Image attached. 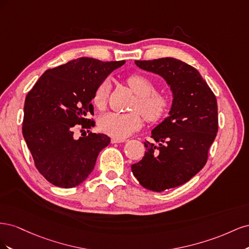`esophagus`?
<instances>
[{
    "mask_svg": "<svg viewBox=\"0 0 249 249\" xmlns=\"http://www.w3.org/2000/svg\"><path fill=\"white\" fill-rule=\"evenodd\" d=\"M126 140L124 139V138H116V137H113L111 139V142L112 143H120V142H125Z\"/></svg>",
    "mask_w": 249,
    "mask_h": 249,
    "instance_id": "esophagus-1",
    "label": "esophagus"
}]
</instances>
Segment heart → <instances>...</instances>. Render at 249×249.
Masks as SVG:
<instances>
[{
	"label": "heart",
	"instance_id": "b5f03b06",
	"mask_svg": "<svg viewBox=\"0 0 249 249\" xmlns=\"http://www.w3.org/2000/svg\"><path fill=\"white\" fill-rule=\"evenodd\" d=\"M127 85L136 94L137 101L134 109L140 110L150 123H158L166 116L172 108L173 100L167 93H155L156 84L154 81L144 74L134 73L127 77ZM110 85L108 81L101 82L95 88L92 95V104L97 109H104L109 95ZM144 118L139 111L130 113L109 112L99 119V129L116 138L129 136L143 125Z\"/></svg>",
	"mask_w": 249,
	"mask_h": 249
}]
</instances>
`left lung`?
I'll list each match as a JSON object with an SVG mask.
<instances>
[{
	"label": "left lung",
	"instance_id": "obj_1",
	"mask_svg": "<svg viewBox=\"0 0 249 249\" xmlns=\"http://www.w3.org/2000/svg\"><path fill=\"white\" fill-rule=\"evenodd\" d=\"M141 70L159 74L170 86L169 116L152 131L153 142L133 164L142 187L162 192L187 183L205 166L218 132L216 96L197 70L176 58L135 61Z\"/></svg>",
	"mask_w": 249,
	"mask_h": 249
}]
</instances>
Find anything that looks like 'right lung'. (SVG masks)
Returning <instances> with one entry per match:
<instances>
[{
    "label": "right lung",
    "mask_w": 249,
    "mask_h": 249,
    "mask_svg": "<svg viewBox=\"0 0 249 249\" xmlns=\"http://www.w3.org/2000/svg\"><path fill=\"white\" fill-rule=\"evenodd\" d=\"M125 61L103 62L81 57L48 70L26 96L22 135L36 168L53 185L72 188L88 178L100 152L110 137L90 132L73 138L80 124L90 129L94 122L92 95L95 88Z\"/></svg>",
    "instance_id": "right-lung-1"
}]
</instances>
